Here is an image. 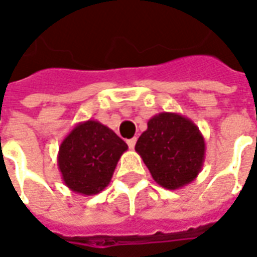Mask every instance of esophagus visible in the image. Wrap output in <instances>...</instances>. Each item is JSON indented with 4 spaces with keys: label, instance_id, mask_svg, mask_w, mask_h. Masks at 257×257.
Listing matches in <instances>:
<instances>
[{
    "label": "esophagus",
    "instance_id": "obj_1",
    "mask_svg": "<svg viewBox=\"0 0 257 257\" xmlns=\"http://www.w3.org/2000/svg\"><path fill=\"white\" fill-rule=\"evenodd\" d=\"M126 143H128L129 149H134L135 145H136V138H132V139H129Z\"/></svg>",
    "mask_w": 257,
    "mask_h": 257
}]
</instances>
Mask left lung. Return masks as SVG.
<instances>
[{"instance_id":"8db88e82","label":"left lung","mask_w":257,"mask_h":257,"mask_svg":"<svg viewBox=\"0 0 257 257\" xmlns=\"http://www.w3.org/2000/svg\"><path fill=\"white\" fill-rule=\"evenodd\" d=\"M135 150L161 187L182 189L202 169L205 140L198 126L178 112H160L151 117Z\"/></svg>"}]
</instances>
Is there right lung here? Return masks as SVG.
<instances>
[{"label":"right lung","instance_id":"add662e5","mask_svg":"<svg viewBox=\"0 0 257 257\" xmlns=\"http://www.w3.org/2000/svg\"><path fill=\"white\" fill-rule=\"evenodd\" d=\"M126 150L128 145L99 121L77 123L59 147L58 167L64 184L82 195L100 193Z\"/></svg>","mask_w":257,"mask_h":257}]
</instances>
